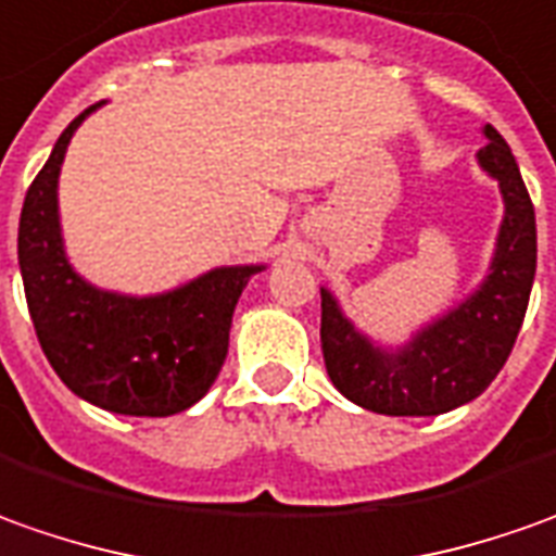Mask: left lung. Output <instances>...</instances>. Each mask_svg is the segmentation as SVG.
Segmentation results:
<instances>
[{
    "label": "left lung",
    "instance_id": "1",
    "mask_svg": "<svg viewBox=\"0 0 556 556\" xmlns=\"http://www.w3.org/2000/svg\"><path fill=\"white\" fill-rule=\"evenodd\" d=\"M480 167L498 180L505 219L486 281L404 349L386 352L342 315L321 287V349L327 376L352 404L386 416H438L475 401L511 355L535 278V211L505 137L486 125Z\"/></svg>",
    "mask_w": 556,
    "mask_h": 556
}]
</instances>
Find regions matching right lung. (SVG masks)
<instances>
[{
    "mask_svg": "<svg viewBox=\"0 0 556 556\" xmlns=\"http://www.w3.org/2000/svg\"><path fill=\"white\" fill-rule=\"evenodd\" d=\"M70 122L26 189L17 260L48 364L81 401L125 416H174L201 401L229 352L241 290L263 266H223L159 296L88 285L63 253L58 177L85 115Z\"/></svg>",
    "mask_w": 556,
    "mask_h": 556,
    "instance_id": "add662e5",
    "label": "right lung"
}]
</instances>
